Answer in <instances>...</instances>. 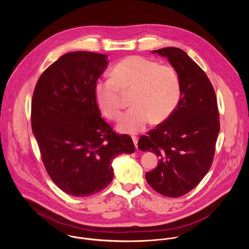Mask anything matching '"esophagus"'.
Wrapping results in <instances>:
<instances>
[{"instance_id":"esophagus-1","label":"esophagus","mask_w":249,"mask_h":249,"mask_svg":"<svg viewBox=\"0 0 249 249\" xmlns=\"http://www.w3.org/2000/svg\"><path fill=\"white\" fill-rule=\"evenodd\" d=\"M132 140H133V142H134L136 148H138V144H137L138 143V138L136 136H132Z\"/></svg>"}]
</instances>
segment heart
I'll return each mask as SVG.
<instances>
[{
  "label": "heart",
  "mask_w": 249,
  "mask_h": 249,
  "mask_svg": "<svg viewBox=\"0 0 249 249\" xmlns=\"http://www.w3.org/2000/svg\"><path fill=\"white\" fill-rule=\"evenodd\" d=\"M112 78L100 79L95 85L96 102L103 114L116 121L122 113L120 91H130L131 108L124 115L119 129L134 134L142 131L152 120L165 121L176 109L180 99V80L177 71L138 55L117 63Z\"/></svg>",
  "instance_id": "obj_1"
}]
</instances>
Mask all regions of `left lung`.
I'll list each match as a JSON object with an SVG mask.
<instances>
[{
  "instance_id": "left-lung-1",
  "label": "left lung",
  "mask_w": 249,
  "mask_h": 249,
  "mask_svg": "<svg viewBox=\"0 0 249 249\" xmlns=\"http://www.w3.org/2000/svg\"><path fill=\"white\" fill-rule=\"evenodd\" d=\"M169 59L180 80V99L173 113L142 135L138 147L154 152L158 166L145 174L157 193L180 197L205 177L213 163L219 132L218 108L213 85L204 71L181 49L156 51Z\"/></svg>"
}]
</instances>
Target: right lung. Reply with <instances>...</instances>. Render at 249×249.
I'll return each mask as SVG.
<instances>
[{"mask_svg": "<svg viewBox=\"0 0 249 249\" xmlns=\"http://www.w3.org/2000/svg\"><path fill=\"white\" fill-rule=\"evenodd\" d=\"M107 56L71 52L40 75L32 102V128L45 169L67 195L93 196L111 183L113 160L132 153L129 135L118 134L102 118L95 85Z\"/></svg>", "mask_w": 249, "mask_h": 249, "instance_id": "add662e5", "label": "right lung"}]
</instances>
